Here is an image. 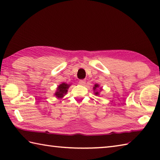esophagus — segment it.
I'll return each mask as SVG.
<instances>
[{
  "label": "esophagus",
  "instance_id": "obj_1",
  "mask_svg": "<svg viewBox=\"0 0 160 160\" xmlns=\"http://www.w3.org/2000/svg\"><path fill=\"white\" fill-rule=\"evenodd\" d=\"M78 83L81 84V85H84V84H85V83H86V81H85V80H80L79 82H78Z\"/></svg>",
  "mask_w": 160,
  "mask_h": 160
}]
</instances>
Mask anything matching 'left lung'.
<instances>
[{
	"label": "left lung",
	"instance_id": "left-lung-1",
	"mask_svg": "<svg viewBox=\"0 0 160 160\" xmlns=\"http://www.w3.org/2000/svg\"><path fill=\"white\" fill-rule=\"evenodd\" d=\"M93 89L94 91V94L98 96H100V91H101L102 90V87H100V84H94Z\"/></svg>",
	"mask_w": 160,
	"mask_h": 160
}]
</instances>
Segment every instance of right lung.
<instances>
[{
  "mask_svg": "<svg viewBox=\"0 0 160 160\" xmlns=\"http://www.w3.org/2000/svg\"><path fill=\"white\" fill-rule=\"evenodd\" d=\"M70 86L71 84L64 83V82L59 84L57 87L56 91L55 92V93H54V96H55L56 98H58V99H62V98L67 94L68 89H69Z\"/></svg>",
  "mask_w": 160,
  "mask_h": 160,
  "instance_id": "right-lung-1",
  "label": "right lung"
}]
</instances>
